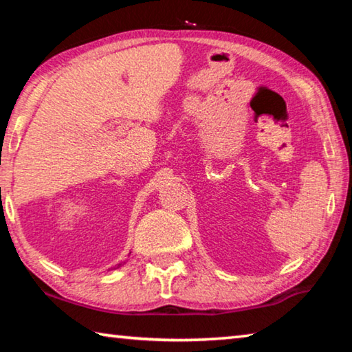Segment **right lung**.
I'll return each mask as SVG.
<instances>
[{
	"mask_svg": "<svg viewBox=\"0 0 352 352\" xmlns=\"http://www.w3.org/2000/svg\"><path fill=\"white\" fill-rule=\"evenodd\" d=\"M119 265H121V264H119ZM119 265H118V267H119Z\"/></svg>",
	"mask_w": 352,
	"mask_h": 352,
	"instance_id": "obj_1",
	"label": "right lung"
}]
</instances>
